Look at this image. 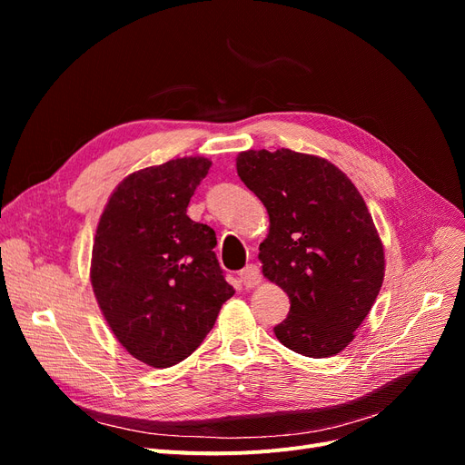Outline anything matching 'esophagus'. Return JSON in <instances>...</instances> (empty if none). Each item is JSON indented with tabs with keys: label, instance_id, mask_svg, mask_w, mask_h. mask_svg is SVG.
I'll return each instance as SVG.
<instances>
[{
	"label": "esophagus",
	"instance_id": "esophagus-1",
	"mask_svg": "<svg viewBox=\"0 0 465 465\" xmlns=\"http://www.w3.org/2000/svg\"><path fill=\"white\" fill-rule=\"evenodd\" d=\"M239 279H241L242 284H245V288H254L256 284H260L262 275H260V270L254 263H249L245 270L239 272Z\"/></svg>",
	"mask_w": 465,
	"mask_h": 465
}]
</instances>
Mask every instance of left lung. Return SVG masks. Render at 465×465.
<instances>
[{"instance_id":"1","label":"left lung","mask_w":465,"mask_h":465,"mask_svg":"<svg viewBox=\"0 0 465 465\" xmlns=\"http://www.w3.org/2000/svg\"><path fill=\"white\" fill-rule=\"evenodd\" d=\"M237 175L270 214L258 258L290 300L277 339L309 358L341 352L384 279V249L360 192L328 160L290 149L241 153Z\"/></svg>"}]
</instances>
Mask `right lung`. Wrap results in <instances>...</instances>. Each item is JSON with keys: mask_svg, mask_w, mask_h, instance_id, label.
<instances>
[{"mask_svg": "<svg viewBox=\"0 0 465 465\" xmlns=\"http://www.w3.org/2000/svg\"><path fill=\"white\" fill-rule=\"evenodd\" d=\"M207 158H177L122 181L104 209L90 281L118 343L153 368H171L202 345L235 290L214 254L216 235L186 207Z\"/></svg>", "mask_w": 465, "mask_h": 465, "instance_id": "1", "label": "right lung"}]
</instances>
